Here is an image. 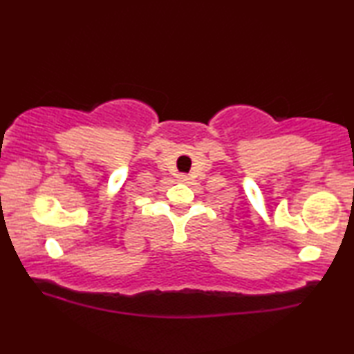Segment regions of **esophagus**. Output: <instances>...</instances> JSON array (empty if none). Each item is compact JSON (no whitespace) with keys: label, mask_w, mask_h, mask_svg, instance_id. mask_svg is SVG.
I'll use <instances>...</instances> for the list:
<instances>
[{"label":"esophagus","mask_w":354,"mask_h":354,"mask_svg":"<svg viewBox=\"0 0 354 354\" xmlns=\"http://www.w3.org/2000/svg\"><path fill=\"white\" fill-rule=\"evenodd\" d=\"M178 179H179V181H183V183H185V181H187V179H189V178H187V176H185V175H179V176H178Z\"/></svg>","instance_id":"esophagus-1"}]
</instances>
